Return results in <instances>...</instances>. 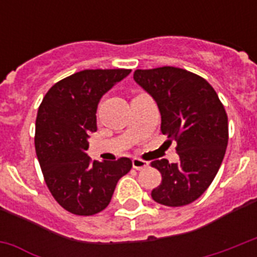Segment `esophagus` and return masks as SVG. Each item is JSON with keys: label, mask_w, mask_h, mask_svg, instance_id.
<instances>
[{"label": "esophagus", "mask_w": 257, "mask_h": 257, "mask_svg": "<svg viewBox=\"0 0 257 257\" xmlns=\"http://www.w3.org/2000/svg\"><path fill=\"white\" fill-rule=\"evenodd\" d=\"M132 165L135 169H144L148 167V163L144 160H141V159H133Z\"/></svg>", "instance_id": "1"}]
</instances>
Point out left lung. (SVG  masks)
Returning a JSON list of instances; mask_svg holds the SVG:
<instances>
[{
  "mask_svg": "<svg viewBox=\"0 0 257 257\" xmlns=\"http://www.w3.org/2000/svg\"><path fill=\"white\" fill-rule=\"evenodd\" d=\"M135 81L156 101L161 132L177 141L179 163L156 160L161 184L152 199L181 207L207 191L217 175L228 144V117L215 89L197 74L175 66L137 69Z\"/></svg>",
  "mask_w": 257,
  "mask_h": 257,
  "instance_id": "8db88e82",
  "label": "left lung"
}]
</instances>
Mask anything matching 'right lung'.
<instances>
[{
	"mask_svg": "<svg viewBox=\"0 0 257 257\" xmlns=\"http://www.w3.org/2000/svg\"><path fill=\"white\" fill-rule=\"evenodd\" d=\"M129 69H86L54 84L36 120L34 145L42 175L56 201L70 213L92 216L108 207L117 181L132 168L128 157L92 161L89 135L97 131L101 97Z\"/></svg>",
	"mask_w": 257,
	"mask_h": 257,
	"instance_id": "add662e5",
	"label": "right lung"
}]
</instances>
